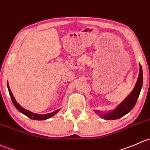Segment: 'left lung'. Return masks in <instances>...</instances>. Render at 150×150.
<instances>
[{
	"instance_id": "1",
	"label": "left lung",
	"mask_w": 150,
	"mask_h": 150,
	"mask_svg": "<svg viewBox=\"0 0 150 150\" xmlns=\"http://www.w3.org/2000/svg\"><path fill=\"white\" fill-rule=\"evenodd\" d=\"M142 83H143V71L142 68L140 65L139 67V74L138 77L137 81L135 85L134 88L132 90L130 94L115 109L108 113H102L100 111H96L98 115H100V117L106 120H112L120 119L122 117L125 116L129 112L132 110L136 104L137 99L140 94L141 90L142 87Z\"/></svg>"
}]
</instances>
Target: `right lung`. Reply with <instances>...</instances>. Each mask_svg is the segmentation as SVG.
Here are the masks:
<instances>
[{"label": "right lung", "mask_w": 150, "mask_h": 150, "mask_svg": "<svg viewBox=\"0 0 150 150\" xmlns=\"http://www.w3.org/2000/svg\"><path fill=\"white\" fill-rule=\"evenodd\" d=\"M7 87H8V93H9L10 96H11L12 103H13V104L14 105V106L16 107V109H17L19 112H20L21 113H23V115H26L28 117L30 118V119L35 120H47V119H49V118L52 117V116H54V115H55L56 113H57V112H59V110H60V109H58V110L54 111V112H52V113L46 114V115H38V114L33 113V112H30V111L27 110V109H25L23 107H22V106H20L18 103H17V100H16L15 98H14V96H13L12 93H11V90H10V87H9V86H8V83H7Z\"/></svg>", "instance_id": "add662e5"}]
</instances>
